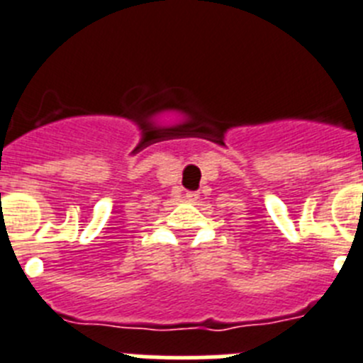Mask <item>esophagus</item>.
Listing matches in <instances>:
<instances>
[{
    "mask_svg": "<svg viewBox=\"0 0 363 363\" xmlns=\"http://www.w3.org/2000/svg\"><path fill=\"white\" fill-rule=\"evenodd\" d=\"M197 199H199V191H188V194H186V201L195 203Z\"/></svg>",
    "mask_w": 363,
    "mask_h": 363,
    "instance_id": "obj_1",
    "label": "esophagus"
}]
</instances>
